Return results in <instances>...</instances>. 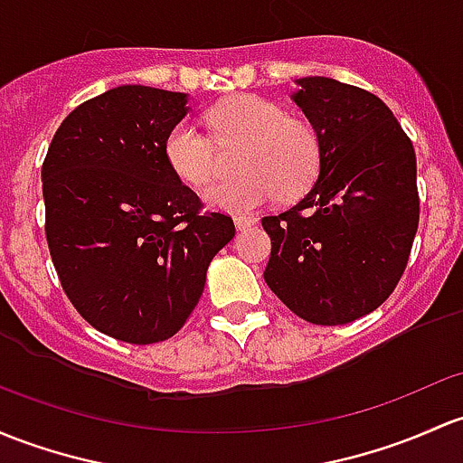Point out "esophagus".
<instances>
[{
	"label": "esophagus",
	"instance_id": "esophagus-1",
	"mask_svg": "<svg viewBox=\"0 0 463 463\" xmlns=\"http://www.w3.org/2000/svg\"><path fill=\"white\" fill-rule=\"evenodd\" d=\"M232 222H235V226L240 228V231H244V228L255 226L257 217H252V215H235V219H232Z\"/></svg>",
	"mask_w": 463,
	"mask_h": 463
}]
</instances>
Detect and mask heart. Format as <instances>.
Wrapping results in <instances>:
<instances>
[{"mask_svg":"<svg viewBox=\"0 0 463 463\" xmlns=\"http://www.w3.org/2000/svg\"><path fill=\"white\" fill-rule=\"evenodd\" d=\"M217 144L244 142L237 168L240 177L226 179L203 193L208 206L244 213L279 194L286 202L310 191L321 168L317 130L286 115L275 101L257 95H235L206 113ZM168 168L188 186H206L217 173L215 144L191 121L182 119L164 139Z\"/></svg>","mask_w":463,"mask_h":463,"instance_id":"heart-1","label":"heart"}]
</instances>
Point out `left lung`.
<instances>
[{
	"label": "left lung",
	"mask_w": 463,
	"mask_h": 463,
	"mask_svg": "<svg viewBox=\"0 0 463 463\" xmlns=\"http://www.w3.org/2000/svg\"><path fill=\"white\" fill-rule=\"evenodd\" d=\"M297 84L321 168L297 206L261 219L264 279L297 317L339 326L379 308L406 270L420 223L415 148L373 92L328 77Z\"/></svg>",
	"instance_id": "obj_1"
}]
</instances>
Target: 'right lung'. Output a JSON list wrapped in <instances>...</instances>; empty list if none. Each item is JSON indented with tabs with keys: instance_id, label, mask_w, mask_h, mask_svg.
Here are the masks:
<instances>
[{
	"instance_id": "1",
	"label": "right lung",
	"mask_w": 463,
	"mask_h": 463,
	"mask_svg": "<svg viewBox=\"0 0 463 463\" xmlns=\"http://www.w3.org/2000/svg\"><path fill=\"white\" fill-rule=\"evenodd\" d=\"M186 101V92L117 86L77 106L43 159L46 241L61 288L119 342L173 337L208 264L235 237L232 219L203 211L164 157Z\"/></svg>"
}]
</instances>
